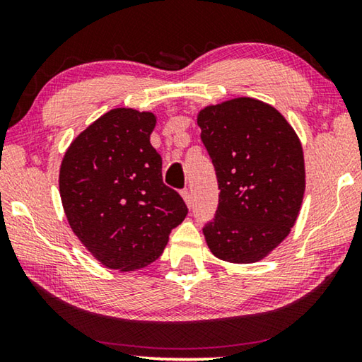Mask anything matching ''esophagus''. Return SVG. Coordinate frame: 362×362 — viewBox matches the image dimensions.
Listing matches in <instances>:
<instances>
[{
  "instance_id": "1",
  "label": "esophagus",
  "mask_w": 362,
  "mask_h": 362,
  "mask_svg": "<svg viewBox=\"0 0 362 362\" xmlns=\"http://www.w3.org/2000/svg\"><path fill=\"white\" fill-rule=\"evenodd\" d=\"M182 196H183V199H185L187 206H188V207H192V206H193V196H192V193H189V189H188V188L183 189V192H182Z\"/></svg>"
}]
</instances>
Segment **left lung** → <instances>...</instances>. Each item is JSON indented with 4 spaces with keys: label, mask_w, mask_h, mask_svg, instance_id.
I'll list each match as a JSON object with an SVG mask.
<instances>
[{
    "label": "left lung",
    "mask_w": 362,
    "mask_h": 362,
    "mask_svg": "<svg viewBox=\"0 0 362 362\" xmlns=\"http://www.w3.org/2000/svg\"><path fill=\"white\" fill-rule=\"evenodd\" d=\"M212 159L218 206L203 226L218 259L252 263L289 235L305 192L303 150L276 108L240 97L198 115Z\"/></svg>",
    "instance_id": "1"
}]
</instances>
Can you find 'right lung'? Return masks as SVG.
I'll return each mask as SVG.
<instances>
[{
	"label": "right lung",
	"mask_w": 362,
	"mask_h": 362,
	"mask_svg": "<svg viewBox=\"0 0 362 362\" xmlns=\"http://www.w3.org/2000/svg\"><path fill=\"white\" fill-rule=\"evenodd\" d=\"M156 118L115 108L73 140L60 166L69 223L102 265L144 268L166 247L188 207L164 185L161 155L150 144Z\"/></svg>",
	"instance_id": "add662e5"
}]
</instances>
